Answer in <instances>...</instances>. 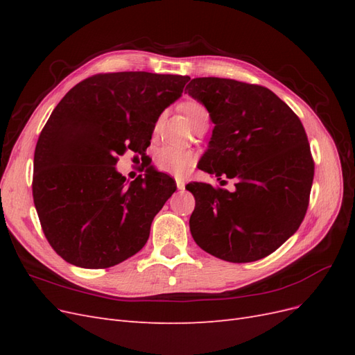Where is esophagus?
Here are the masks:
<instances>
[{"label": "esophagus", "mask_w": 355, "mask_h": 355, "mask_svg": "<svg viewBox=\"0 0 355 355\" xmlns=\"http://www.w3.org/2000/svg\"><path fill=\"white\" fill-rule=\"evenodd\" d=\"M176 187H178V189H184L185 188V182H184V179H176Z\"/></svg>", "instance_id": "obj_1"}]
</instances>
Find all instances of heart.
Here are the masks:
<instances>
[{
	"instance_id": "b5f03b06",
	"label": "heart",
	"mask_w": 355,
	"mask_h": 355,
	"mask_svg": "<svg viewBox=\"0 0 355 355\" xmlns=\"http://www.w3.org/2000/svg\"><path fill=\"white\" fill-rule=\"evenodd\" d=\"M180 110L188 118L192 128L198 125L201 121L209 120V111L201 102L188 99L180 103ZM158 127V124H157ZM196 161V155L191 151H184L173 146H163L159 148L155 154V167L164 173L182 176L192 167Z\"/></svg>"
}]
</instances>
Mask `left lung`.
<instances>
[{
	"mask_svg": "<svg viewBox=\"0 0 355 355\" xmlns=\"http://www.w3.org/2000/svg\"><path fill=\"white\" fill-rule=\"evenodd\" d=\"M185 92L214 123L198 168L235 182L234 192L202 182L187 185L196 198L192 237L219 259L259 261L292 237L306 214L314 159L305 128L263 85L204 77L191 80Z\"/></svg>",
	"mask_w": 355,
	"mask_h": 355,
	"instance_id": "8db88e82",
	"label": "left lung"
}]
</instances>
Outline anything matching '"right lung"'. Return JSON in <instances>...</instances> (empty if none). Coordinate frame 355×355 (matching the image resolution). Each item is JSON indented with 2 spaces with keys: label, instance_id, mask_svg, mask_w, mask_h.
Wrapping results in <instances>:
<instances>
[{
  "label": "right lung",
  "instance_id": "right-lung-1",
  "mask_svg": "<svg viewBox=\"0 0 355 355\" xmlns=\"http://www.w3.org/2000/svg\"><path fill=\"white\" fill-rule=\"evenodd\" d=\"M188 81L144 71L96 73L53 110L35 146L32 197L42 232L62 259L99 270L145 245L176 184L153 170L125 185L115 164L132 151L149 166L145 151L158 116Z\"/></svg>",
  "mask_w": 355,
  "mask_h": 355
}]
</instances>
